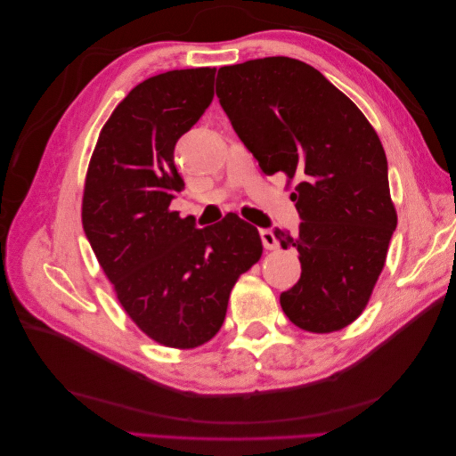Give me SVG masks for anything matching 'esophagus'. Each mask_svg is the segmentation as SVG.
I'll return each mask as SVG.
<instances>
[{"label": "esophagus", "mask_w": 456, "mask_h": 456, "mask_svg": "<svg viewBox=\"0 0 456 456\" xmlns=\"http://www.w3.org/2000/svg\"><path fill=\"white\" fill-rule=\"evenodd\" d=\"M260 240H262V245H265V249H268V251H273L280 247V241L275 240L273 232H270V230H260Z\"/></svg>", "instance_id": "obj_1"}]
</instances>
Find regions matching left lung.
Here are the masks:
<instances>
[{"label": "left lung", "mask_w": 456, "mask_h": 456, "mask_svg": "<svg viewBox=\"0 0 456 456\" xmlns=\"http://www.w3.org/2000/svg\"><path fill=\"white\" fill-rule=\"evenodd\" d=\"M216 96L265 175L297 181L293 238L300 280L280 302L310 333L340 330L365 310L397 226L377 131L346 94L306 62L266 57L223 66Z\"/></svg>", "instance_id": "1"}]
</instances>
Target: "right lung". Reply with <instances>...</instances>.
<instances>
[{"label": "right lung", "mask_w": 456, "mask_h": 456, "mask_svg": "<svg viewBox=\"0 0 456 456\" xmlns=\"http://www.w3.org/2000/svg\"><path fill=\"white\" fill-rule=\"evenodd\" d=\"M215 68L144 79L108 118L86 176L81 223L119 305L144 335L190 350L223 327L232 287L262 255L238 215L196 228L169 205L184 181L175 144L213 101Z\"/></svg>", "instance_id": "1"}]
</instances>
